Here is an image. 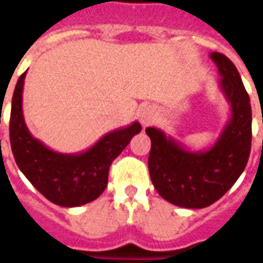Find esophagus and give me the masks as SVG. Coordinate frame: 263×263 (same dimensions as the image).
<instances>
[{
    "label": "esophagus",
    "mask_w": 263,
    "mask_h": 263,
    "mask_svg": "<svg viewBox=\"0 0 263 263\" xmlns=\"http://www.w3.org/2000/svg\"><path fill=\"white\" fill-rule=\"evenodd\" d=\"M139 120H141L143 126L151 125L155 121V109L152 108L151 105L143 107V108L141 109V112H139Z\"/></svg>",
    "instance_id": "esophagus-1"
}]
</instances>
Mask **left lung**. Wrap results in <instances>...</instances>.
Segmentation results:
<instances>
[{
  "instance_id": "8db88e82",
  "label": "left lung",
  "mask_w": 263,
  "mask_h": 263,
  "mask_svg": "<svg viewBox=\"0 0 263 263\" xmlns=\"http://www.w3.org/2000/svg\"><path fill=\"white\" fill-rule=\"evenodd\" d=\"M210 58L230 105V120L214 145L190 151L158 128H146L152 142L148 167L155 189L166 201L184 209H204L222 197L241 176L251 152L252 111L241 76L226 54L213 52Z\"/></svg>"
}]
</instances>
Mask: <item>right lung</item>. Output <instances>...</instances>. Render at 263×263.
Returning <instances> with one entry per match:
<instances>
[{"label":"right lung","mask_w":263,"mask_h":263,"mask_svg":"<svg viewBox=\"0 0 263 263\" xmlns=\"http://www.w3.org/2000/svg\"><path fill=\"white\" fill-rule=\"evenodd\" d=\"M26 71L16 83L11 105L9 139L20 171L37 192L60 207H79L96 200L108 183L112 160L126 148L142 126L131 125L105 134L80 154H60L49 149L28 129L22 112V91Z\"/></svg>","instance_id":"1"}]
</instances>
